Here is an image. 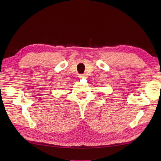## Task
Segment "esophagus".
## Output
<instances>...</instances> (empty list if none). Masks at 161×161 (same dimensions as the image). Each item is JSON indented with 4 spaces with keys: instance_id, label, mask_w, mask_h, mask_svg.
Returning a JSON list of instances; mask_svg holds the SVG:
<instances>
[{
    "instance_id": "1",
    "label": "esophagus",
    "mask_w": 161,
    "mask_h": 161,
    "mask_svg": "<svg viewBox=\"0 0 161 161\" xmlns=\"http://www.w3.org/2000/svg\"><path fill=\"white\" fill-rule=\"evenodd\" d=\"M84 75H79V78L82 79V78H84Z\"/></svg>"
}]
</instances>
